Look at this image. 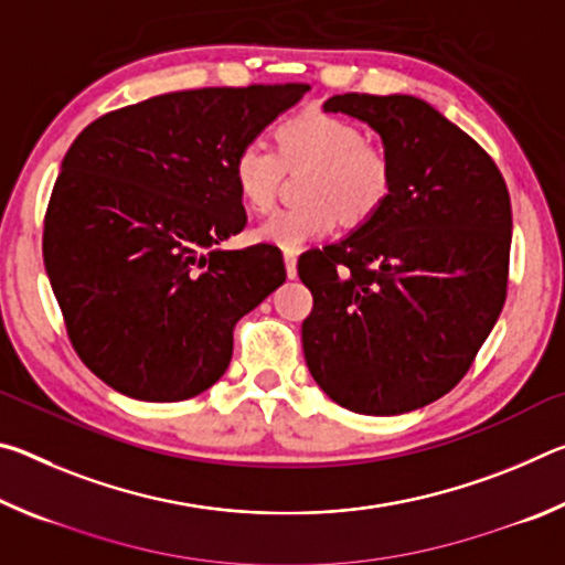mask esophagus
I'll return each instance as SVG.
<instances>
[{
  "mask_svg": "<svg viewBox=\"0 0 565 565\" xmlns=\"http://www.w3.org/2000/svg\"><path fill=\"white\" fill-rule=\"evenodd\" d=\"M284 264H286V276H289V279H296V254L284 252Z\"/></svg>",
  "mask_w": 565,
  "mask_h": 565,
  "instance_id": "obj_1",
  "label": "esophagus"
}]
</instances>
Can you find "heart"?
I'll return each mask as SVG.
<instances>
[{
  "instance_id": "b5f03b06",
  "label": "heart",
  "mask_w": 565,
  "mask_h": 565,
  "mask_svg": "<svg viewBox=\"0 0 565 565\" xmlns=\"http://www.w3.org/2000/svg\"><path fill=\"white\" fill-rule=\"evenodd\" d=\"M276 151L262 139L234 157V184L256 214L271 212L286 169H311L303 179L306 204L281 209L256 228L259 242L294 252L309 238L361 226L386 206L396 169L388 151L369 145L361 127L331 111H299L276 127Z\"/></svg>"
}]
</instances>
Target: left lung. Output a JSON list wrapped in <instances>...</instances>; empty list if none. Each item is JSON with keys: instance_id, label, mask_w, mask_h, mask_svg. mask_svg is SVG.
<instances>
[{"instance_id": "1", "label": "left lung", "mask_w": 565, "mask_h": 565, "mask_svg": "<svg viewBox=\"0 0 565 565\" xmlns=\"http://www.w3.org/2000/svg\"><path fill=\"white\" fill-rule=\"evenodd\" d=\"M323 111L379 131L396 181L371 222L299 256L313 296L306 366L343 408L406 414L448 394L499 321L511 196L493 159L424 99L351 92Z\"/></svg>"}]
</instances>
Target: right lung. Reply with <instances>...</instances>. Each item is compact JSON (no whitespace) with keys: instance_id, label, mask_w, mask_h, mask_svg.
Returning <instances> with one entry per match:
<instances>
[{"instance_id":"right-lung-1","label":"right lung","mask_w":565,"mask_h":565,"mask_svg":"<svg viewBox=\"0 0 565 565\" xmlns=\"http://www.w3.org/2000/svg\"><path fill=\"white\" fill-rule=\"evenodd\" d=\"M309 84L159 94L92 121L44 216V266L74 351L139 401L224 376L236 321L286 279L279 246L224 252L246 226L234 157Z\"/></svg>"}]
</instances>
